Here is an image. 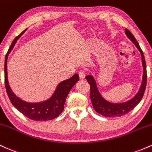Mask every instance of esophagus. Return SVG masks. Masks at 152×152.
<instances>
[{
    "label": "esophagus",
    "instance_id": "1",
    "mask_svg": "<svg viewBox=\"0 0 152 152\" xmlns=\"http://www.w3.org/2000/svg\"><path fill=\"white\" fill-rule=\"evenodd\" d=\"M78 76H79L80 79H83L85 78V73L83 71H80L78 72Z\"/></svg>",
    "mask_w": 152,
    "mask_h": 152
}]
</instances>
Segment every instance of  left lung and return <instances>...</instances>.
Segmentation results:
<instances>
[{
  "mask_svg": "<svg viewBox=\"0 0 152 152\" xmlns=\"http://www.w3.org/2000/svg\"><path fill=\"white\" fill-rule=\"evenodd\" d=\"M125 34L134 44L135 45L137 49L139 50L142 56V63L143 66V76L142 81L141 83V86L138 91L137 94L130 100L126 102L122 103H111L106 101L104 97L101 95L97 88L96 83L95 79L91 75H88L86 76V79L90 84V96L92 105L94 110L99 114L102 116H107V117H116V116H121L123 115L128 114L129 111L135 107L142 100L146 86V65L145 58H144V53L141 49L139 43L136 38H134L133 34L130 32L128 29H125Z\"/></svg>",
  "mask_w": 152,
  "mask_h": 152,
  "instance_id": "obj_1",
  "label": "left lung"
}]
</instances>
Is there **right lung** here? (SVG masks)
Listing matches in <instances>:
<instances>
[{
    "label": "right lung",
    "mask_w": 152,
    "mask_h": 152,
    "mask_svg": "<svg viewBox=\"0 0 152 152\" xmlns=\"http://www.w3.org/2000/svg\"><path fill=\"white\" fill-rule=\"evenodd\" d=\"M27 30H24L19 36H17L12 42L8 53L6 55L5 58V85L7 94L9 97L10 102L17 109L22 113L24 116L30 119L36 121H43L52 120L56 118L58 115L64 111V104H65L66 97L69 94L72 87L77 83L79 80V76L77 74H74L72 77L69 79L64 80L59 83L56 88L53 95L46 101L30 103L25 102L20 98H18L13 93L9 86L8 81V72H7V60L9 53L14 47L17 41L23 34Z\"/></svg>",
    "instance_id": "add662e5"
}]
</instances>
